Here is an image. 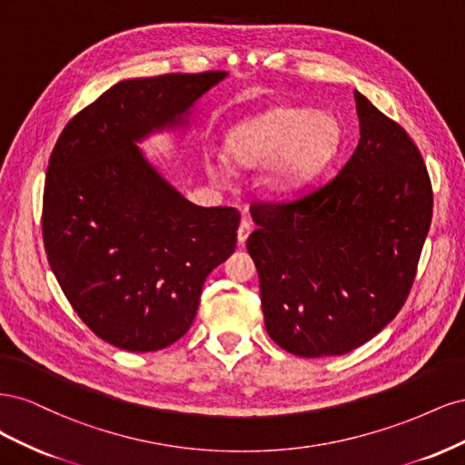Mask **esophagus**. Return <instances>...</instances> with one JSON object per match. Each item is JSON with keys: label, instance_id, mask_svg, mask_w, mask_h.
Segmentation results:
<instances>
[{"label": "esophagus", "instance_id": "obj_1", "mask_svg": "<svg viewBox=\"0 0 465 465\" xmlns=\"http://www.w3.org/2000/svg\"><path fill=\"white\" fill-rule=\"evenodd\" d=\"M252 232V224L248 221H242L241 227H238V232H236V238H238V244H244L248 241V236Z\"/></svg>", "mask_w": 465, "mask_h": 465}]
</instances>
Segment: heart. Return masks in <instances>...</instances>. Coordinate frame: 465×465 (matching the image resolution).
I'll return each mask as SVG.
<instances>
[{"instance_id":"heart-1","label":"heart","mask_w":465,"mask_h":465,"mask_svg":"<svg viewBox=\"0 0 465 465\" xmlns=\"http://www.w3.org/2000/svg\"><path fill=\"white\" fill-rule=\"evenodd\" d=\"M341 128L328 112L302 106H272L236 122L224 137V157L236 168H262L272 163L262 180L273 195H289L306 186L333 157ZM229 163L207 161V174L221 180Z\"/></svg>"}]
</instances>
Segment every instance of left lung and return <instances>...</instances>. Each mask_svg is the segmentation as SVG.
<instances>
[{"label":"left lung","mask_w":465,"mask_h":465,"mask_svg":"<svg viewBox=\"0 0 465 465\" xmlns=\"http://www.w3.org/2000/svg\"><path fill=\"white\" fill-rule=\"evenodd\" d=\"M361 139L328 184L283 205H254L248 254L272 340L292 355H343L396 318L432 219L419 149L355 91Z\"/></svg>","instance_id":"obj_1"}]
</instances>
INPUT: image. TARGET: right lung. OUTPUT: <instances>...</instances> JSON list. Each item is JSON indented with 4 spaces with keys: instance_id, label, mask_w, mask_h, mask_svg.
<instances>
[{
    "instance_id": "right-lung-1",
    "label": "right lung",
    "mask_w": 465,
    "mask_h": 465,
    "mask_svg": "<svg viewBox=\"0 0 465 465\" xmlns=\"http://www.w3.org/2000/svg\"><path fill=\"white\" fill-rule=\"evenodd\" d=\"M227 72L125 79L69 122L46 171L42 234L52 272L87 326L134 353L178 341L207 275L236 246L232 207L186 200L139 147L188 135Z\"/></svg>"
}]
</instances>
